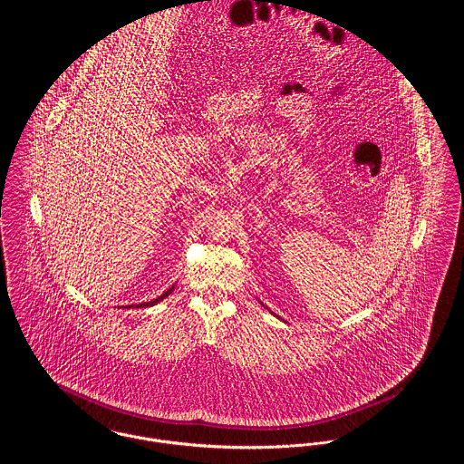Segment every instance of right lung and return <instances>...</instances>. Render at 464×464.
<instances>
[{"instance_id": "add662e5", "label": "right lung", "mask_w": 464, "mask_h": 464, "mask_svg": "<svg viewBox=\"0 0 464 464\" xmlns=\"http://www.w3.org/2000/svg\"><path fill=\"white\" fill-rule=\"evenodd\" d=\"M173 287H175V285H171V287H169V289H168V291H166V293H162V295H160V296H159V298H155V300H151V302H146V304H138V305H136V307H150V305H155V304H159V302H160V300H164V298H166V296H169V295H171V291H173ZM129 307H132V305H129Z\"/></svg>"}]
</instances>
